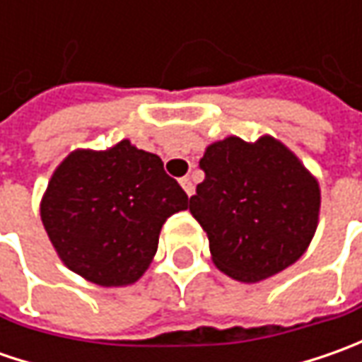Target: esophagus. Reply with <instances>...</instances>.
Masks as SVG:
<instances>
[{
    "label": "esophagus",
    "mask_w": 362,
    "mask_h": 362,
    "mask_svg": "<svg viewBox=\"0 0 362 362\" xmlns=\"http://www.w3.org/2000/svg\"><path fill=\"white\" fill-rule=\"evenodd\" d=\"M181 187L185 189V193H187L189 197L195 193V185L191 183V179H189V177H183V179H181Z\"/></svg>",
    "instance_id": "34e87169"
}]
</instances>
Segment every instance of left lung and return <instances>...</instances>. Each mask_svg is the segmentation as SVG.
<instances>
[{
  "label": "left lung",
  "instance_id": "1",
  "mask_svg": "<svg viewBox=\"0 0 362 362\" xmlns=\"http://www.w3.org/2000/svg\"><path fill=\"white\" fill-rule=\"evenodd\" d=\"M205 173L189 211L207 231L216 266L240 282H259L294 264L313 240L320 189L282 143L228 136L207 146Z\"/></svg>",
  "mask_w": 362,
  "mask_h": 362
}]
</instances>
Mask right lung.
<instances>
[{
  "instance_id": "add662e5",
  "label": "right lung",
  "mask_w": 362,
  "mask_h": 362,
  "mask_svg": "<svg viewBox=\"0 0 362 362\" xmlns=\"http://www.w3.org/2000/svg\"><path fill=\"white\" fill-rule=\"evenodd\" d=\"M187 203L157 155L120 141L103 153L68 155L49 179L40 211L64 264L110 288L145 274L163 223Z\"/></svg>"
}]
</instances>
